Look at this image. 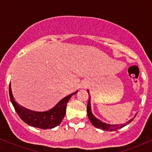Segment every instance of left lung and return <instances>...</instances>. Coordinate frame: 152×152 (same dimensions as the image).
Wrapping results in <instances>:
<instances>
[{
    "mask_svg": "<svg viewBox=\"0 0 152 152\" xmlns=\"http://www.w3.org/2000/svg\"><path fill=\"white\" fill-rule=\"evenodd\" d=\"M87 91H88V94H89L88 90ZM87 114H88V118H89L90 121L91 122V124L94 125V126L96 127V128H98V129H100L104 130V131H107V132H112V131H115L116 129H120V128H122V127L126 126L127 124H129L130 122L134 119V118H132L130 121L126 122V124L121 125V126H119V125H110V124H105V123H103L102 121H99V119H97V118L94 116L93 114H92L91 109L90 97H89V99H88V104H87Z\"/></svg>",
    "mask_w": 152,
    "mask_h": 152,
    "instance_id": "left-lung-1",
    "label": "left lung"
}]
</instances>
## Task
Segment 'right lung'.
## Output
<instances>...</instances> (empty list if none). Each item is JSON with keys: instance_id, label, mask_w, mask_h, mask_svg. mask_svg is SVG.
<instances>
[{"instance_id": "obj_1", "label": "right lung", "mask_w": 152, "mask_h": 152, "mask_svg": "<svg viewBox=\"0 0 152 152\" xmlns=\"http://www.w3.org/2000/svg\"><path fill=\"white\" fill-rule=\"evenodd\" d=\"M77 91L70 94L61 100L53 109L44 112H36L30 110H28L22 106H19L13 96L10 87L9 85V96L12 104L14 106V109L21 119L27 124L36 128L47 129H53L58 126L61 122L66 114V108L67 103L72 96L73 94H76Z\"/></svg>"}]
</instances>
